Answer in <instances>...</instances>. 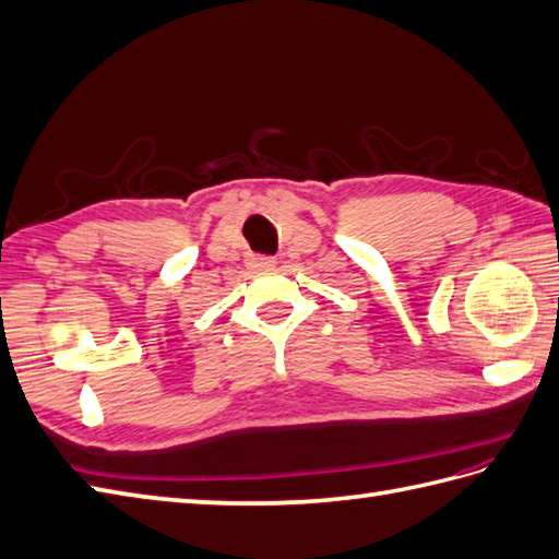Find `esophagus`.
Listing matches in <instances>:
<instances>
[{
    "mask_svg": "<svg viewBox=\"0 0 559 559\" xmlns=\"http://www.w3.org/2000/svg\"><path fill=\"white\" fill-rule=\"evenodd\" d=\"M275 258H270V255H255V258H251V265L253 267H258V270H270V267H275Z\"/></svg>",
    "mask_w": 559,
    "mask_h": 559,
    "instance_id": "34e87169",
    "label": "esophagus"
}]
</instances>
